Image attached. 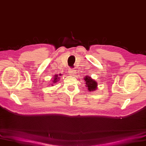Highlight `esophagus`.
I'll list each match as a JSON object with an SVG mask.
<instances>
[{
    "label": "esophagus",
    "mask_w": 146,
    "mask_h": 146,
    "mask_svg": "<svg viewBox=\"0 0 146 146\" xmlns=\"http://www.w3.org/2000/svg\"><path fill=\"white\" fill-rule=\"evenodd\" d=\"M70 73L71 75L74 76V75H76L77 73H76V70H70Z\"/></svg>",
    "instance_id": "34e87169"
}]
</instances>
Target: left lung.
<instances>
[{"label": "left lung", "mask_w": 146, "mask_h": 146, "mask_svg": "<svg viewBox=\"0 0 146 146\" xmlns=\"http://www.w3.org/2000/svg\"><path fill=\"white\" fill-rule=\"evenodd\" d=\"M84 80L86 82V86H87L86 87H87V89H88L89 91H93L96 90L97 87V83L96 82V81L92 80L90 77L87 76H86Z\"/></svg>", "instance_id": "left-lung-1"}]
</instances>
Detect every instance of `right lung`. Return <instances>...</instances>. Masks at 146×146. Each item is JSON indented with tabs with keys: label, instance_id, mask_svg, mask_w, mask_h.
Listing matches in <instances>:
<instances>
[{
	"label": "right lung",
	"instance_id": "add662e5",
	"mask_svg": "<svg viewBox=\"0 0 146 146\" xmlns=\"http://www.w3.org/2000/svg\"><path fill=\"white\" fill-rule=\"evenodd\" d=\"M59 76H58V75H55L54 78V80H53V81H52V84H55V83H56L57 81H59Z\"/></svg>",
	"mask_w": 146,
	"mask_h": 146
}]
</instances>
